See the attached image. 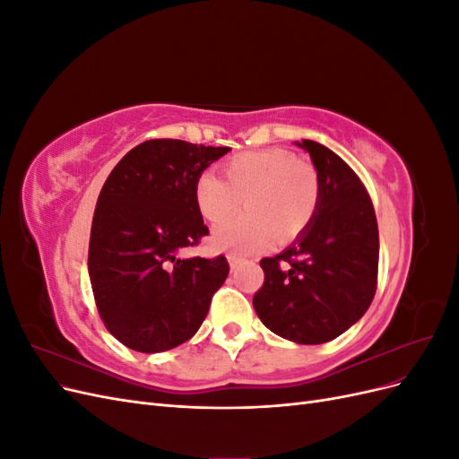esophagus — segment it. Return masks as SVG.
Returning a JSON list of instances; mask_svg holds the SVG:
<instances>
[{"label":"esophagus","instance_id":"34e87169","mask_svg":"<svg viewBox=\"0 0 459 459\" xmlns=\"http://www.w3.org/2000/svg\"><path fill=\"white\" fill-rule=\"evenodd\" d=\"M228 262H230V266L231 268H235V266H239V262H241V256L239 255H228Z\"/></svg>","mask_w":459,"mask_h":459}]
</instances>
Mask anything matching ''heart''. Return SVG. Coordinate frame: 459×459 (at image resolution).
I'll return each mask as SVG.
<instances>
[{
    "label": "heart",
    "mask_w": 459,
    "mask_h": 459,
    "mask_svg": "<svg viewBox=\"0 0 459 459\" xmlns=\"http://www.w3.org/2000/svg\"><path fill=\"white\" fill-rule=\"evenodd\" d=\"M226 179L204 172L195 182V204L212 226H221L243 202L247 212L212 235L218 251L260 253L273 238L293 241L310 226L319 204V178L310 162L285 149L235 155L221 166Z\"/></svg>",
    "instance_id": "b5f03b06"
}]
</instances>
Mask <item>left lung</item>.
Returning a JSON list of instances; mask_svg holds the SVG:
<instances>
[{"instance_id": "obj_1", "label": "left lung", "mask_w": 459, "mask_h": 459, "mask_svg": "<svg viewBox=\"0 0 459 459\" xmlns=\"http://www.w3.org/2000/svg\"><path fill=\"white\" fill-rule=\"evenodd\" d=\"M314 162L319 204L293 245L262 258L253 299L260 322L299 344L337 339L366 314L377 289L379 230L356 172L322 143H297Z\"/></svg>"}]
</instances>
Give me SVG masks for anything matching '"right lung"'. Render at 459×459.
Masks as SVG:
<instances>
[{
  "label": "right lung",
  "instance_id": "1",
  "mask_svg": "<svg viewBox=\"0 0 459 459\" xmlns=\"http://www.w3.org/2000/svg\"><path fill=\"white\" fill-rule=\"evenodd\" d=\"M228 151L149 140L107 178L93 212L88 270L105 327L132 351L155 354L189 341L226 281V256L179 253L208 235L195 182Z\"/></svg>",
  "mask_w": 459,
  "mask_h": 459
}]
</instances>
